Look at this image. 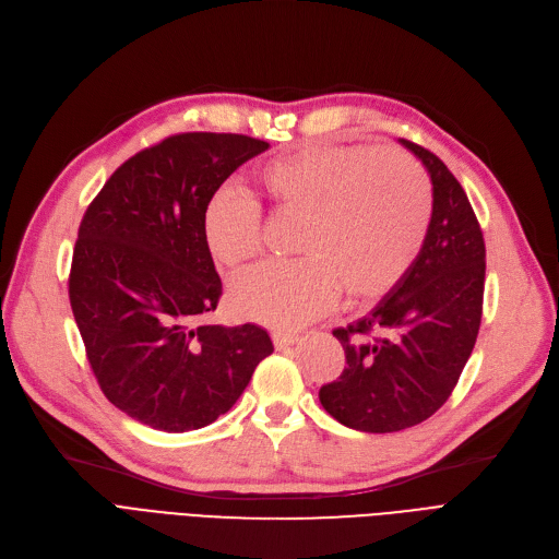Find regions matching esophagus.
Segmentation results:
<instances>
[{"label":"esophagus","instance_id":"obj_1","mask_svg":"<svg viewBox=\"0 0 559 559\" xmlns=\"http://www.w3.org/2000/svg\"><path fill=\"white\" fill-rule=\"evenodd\" d=\"M272 340H274V347L276 349H285L289 345L299 343V335L297 333H285V331H274L272 333Z\"/></svg>","mask_w":559,"mask_h":559}]
</instances>
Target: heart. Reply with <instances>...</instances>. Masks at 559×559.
<instances>
[{
  "instance_id": "obj_1",
  "label": "heart",
  "mask_w": 559,
  "mask_h": 559,
  "mask_svg": "<svg viewBox=\"0 0 559 559\" xmlns=\"http://www.w3.org/2000/svg\"><path fill=\"white\" fill-rule=\"evenodd\" d=\"M255 182L285 214L304 216L299 260L264 262L230 283L245 320L297 329L322 314L340 289L349 304L374 301L406 276L431 219V185L400 148L304 145L258 168ZM212 258L237 270L262 249V210L251 193L224 187L203 210Z\"/></svg>"
}]
</instances>
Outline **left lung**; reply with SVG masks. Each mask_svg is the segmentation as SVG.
I'll use <instances>...</instances> for the list:
<instances>
[{"mask_svg": "<svg viewBox=\"0 0 559 559\" xmlns=\"http://www.w3.org/2000/svg\"><path fill=\"white\" fill-rule=\"evenodd\" d=\"M400 143L431 180L425 245L368 314L333 331L347 366L320 388L326 414L370 433L420 425L452 395L477 340L487 272L484 237L464 187L423 145Z\"/></svg>", "mask_w": 559, "mask_h": 559, "instance_id": "1", "label": "left lung"}]
</instances>
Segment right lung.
Instances as JSON below:
<instances>
[{
    "mask_svg": "<svg viewBox=\"0 0 559 559\" xmlns=\"http://www.w3.org/2000/svg\"><path fill=\"white\" fill-rule=\"evenodd\" d=\"M270 143L245 134L168 136L120 164L80 224L68 295L105 397L159 431L214 423L274 352L255 324L203 322L222 297L203 210Z\"/></svg>",
    "mask_w": 559,
    "mask_h": 559,
    "instance_id": "right-lung-1",
    "label": "right lung"
}]
</instances>
